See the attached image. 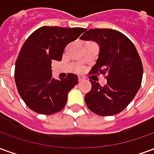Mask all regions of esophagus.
I'll return each instance as SVG.
<instances>
[{
	"label": "esophagus",
	"mask_w": 154,
	"mask_h": 154,
	"mask_svg": "<svg viewBox=\"0 0 154 154\" xmlns=\"http://www.w3.org/2000/svg\"><path fill=\"white\" fill-rule=\"evenodd\" d=\"M83 80L84 79L82 78V77H78V82H82Z\"/></svg>",
	"instance_id": "1"
}]
</instances>
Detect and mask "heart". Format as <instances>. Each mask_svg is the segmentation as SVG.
Returning a JSON list of instances; mask_svg holds the SVG:
<instances>
[{
  "label": "heart",
  "mask_w": 154,
  "mask_h": 154,
  "mask_svg": "<svg viewBox=\"0 0 154 154\" xmlns=\"http://www.w3.org/2000/svg\"><path fill=\"white\" fill-rule=\"evenodd\" d=\"M77 71H78V72H81V71H82V69H78Z\"/></svg>",
  "instance_id": "b5f03b06"
}]
</instances>
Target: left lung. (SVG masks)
<instances>
[{"instance_id": "1", "label": "left lung", "mask_w": 154, "mask_h": 154, "mask_svg": "<svg viewBox=\"0 0 154 154\" xmlns=\"http://www.w3.org/2000/svg\"><path fill=\"white\" fill-rule=\"evenodd\" d=\"M100 45L97 63L90 73H102L107 84L90 81L91 89L85 96L88 109L97 115L110 116L125 110L141 86L143 64L135 46L121 32L110 29H91L81 36Z\"/></svg>"}]
</instances>
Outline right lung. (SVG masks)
I'll return each instance as SVG.
<instances>
[{"instance_id":"1","label":"right lung","mask_w":154,"mask_h":154,"mask_svg":"<svg viewBox=\"0 0 154 154\" xmlns=\"http://www.w3.org/2000/svg\"><path fill=\"white\" fill-rule=\"evenodd\" d=\"M86 29L43 26L29 36L15 62V81L26 106L35 112L52 115L63 109L67 94L78 82L75 74L56 80L51 64L61 61L64 48Z\"/></svg>"}]
</instances>
